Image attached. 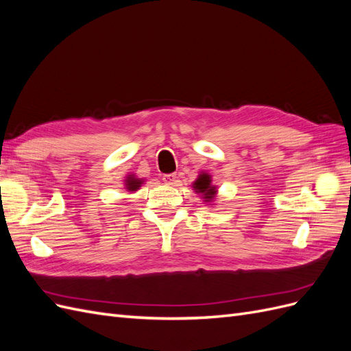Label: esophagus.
Instances as JSON below:
<instances>
[{"label":"esophagus","instance_id":"obj_1","mask_svg":"<svg viewBox=\"0 0 351 351\" xmlns=\"http://www.w3.org/2000/svg\"><path fill=\"white\" fill-rule=\"evenodd\" d=\"M162 180H164L165 184L171 186V184H176L177 177H176V174H164V176H162Z\"/></svg>","mask_w":351,"mask_h":351}]
</instances>
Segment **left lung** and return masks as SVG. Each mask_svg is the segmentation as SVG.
I'll list each match as a JSON object with an SVG mask.
<instances>
[{"label":"left lung","instance_id":"8db88e82","mask_svg":"<svg viewBox=\"0 0 351 351\" xmlns=\"http://www.w3.org/2000/svg\"><path fill=\"white\" fill-rule=\"evenodd\" d=\"M192 187L195 190V193L200 195V197L204 199V202L206 205H212L214 204V200L217 197L218 193V189L217 186L212 183V176L202 171L195 182L192 183Z\"/></svg>","mask_w":351,"mask_h":351}]
</instances>
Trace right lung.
Masks as SVG:
<instances>
[{
    "instance_id": "right-lung-1",
    "label": "right lung",
    "mask_w": 351,
    "mask_h": 351,
    "mask_svg": "<svg viewBox=\"0 0 351 351\" xmlns=\"http://www.w3.org/2000/svg\"><path fill=\"white\" fill-rule=\"evenodd\" d=\"M145 183L143 178L136 177L134 174H127L125 180H124V187L129 193H134L137 190L141 189V186Z\"/></svg>"
}]
</instances>
